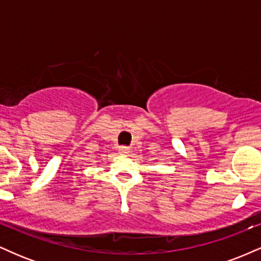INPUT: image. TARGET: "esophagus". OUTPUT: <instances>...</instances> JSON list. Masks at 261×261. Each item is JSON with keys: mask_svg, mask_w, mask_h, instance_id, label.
Segmentation results:
<instances>
[{"mask_svg": "<svg viewBox=\"0 0 261 261\" xmlns=\"http://www.w3.org/2000/svg\"><path fill=\"white\" fill-rule=\"evenodd\" d=\"M119 151H120V154H127L128 152H130V149H128V147H126V146H121L120 148H119Z\"/></svg>", "mask_w": 261, "mask_h": 261, "instance_id": "1", "label": "esophagus"}]
</instances>
